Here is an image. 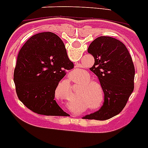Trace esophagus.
Returning a JSON list of instances; mask_svg holds the SVG:
<instances>
[{"instance_id": "esophagus-1", "label": "esophagus", "mask_w": 148, "mask_h": 148, "mask_svg": "<svg viewBox=\"0 0 148 148\" xmlns=\"http://www.w3.org/2000/svg\"><path fill=\"white\" fill-rule=\"evenodd\" d=\"M75 116V115H74V114H73V116Z\"/></svg>"}]
</instances>
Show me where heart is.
<instances>
[{
  "label": "heart",
  "instance_id": "1",
  "mask_svg": "<svg viewBox=\"0 0 148 148\" xmlns=\"http://www.w3.org/2000/svg\"><path fill=\"white\" fill-rule=\"evenodd\" d=\"M89 74H86V82L79 86L77 93V99L72 100L74 108H77V111L86 110L90 106V110H98L102 107L104 102V92L101 84L98 81L90 79ZM63 82L69 85V81L66 79Z\"/></svg>",
  "mask_w": 148,
  "mask_h": 148
}]
</instances>
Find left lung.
<instances>
[{
    "label": "left lung",
    "instance_id": "1",
    "mask_svg": "<svg viewBox=\"0 0 148 148\" xmlns=\"http://www.w3.org/2000/svg\"><path fill=\"white\" fill-rule=\"evenodd\" d=\"M94 58L90 69L98 77L104 92L102 107L82 118L106 120L119 114L126 106L134 88L135 69L128 50L121 41L101 36L88 46Z\"/></svg>",
    "mask_w": 148,
    "mask_h": 148
}]
</instances>
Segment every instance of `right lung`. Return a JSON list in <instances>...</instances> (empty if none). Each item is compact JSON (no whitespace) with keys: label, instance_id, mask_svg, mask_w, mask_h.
Returning <instances> with one entry per match:
<instances>
[{"label":"right lung","instance_id":"right-lung-1","mask_svg":"<svg viewBox=\"0 0 148 148\" xmlns=\"http://www.w3.org/2000/svg\"><path fill=\"white\" fill-rule=\"evenodd\" d=\"M74 64L57 34L41 32L29 38L20 50L14 71L16 93L25 106L46 116L69 114L54 99L59 82Z\"/></svg>","mask_w":148,"mask_h":148}]
</instances>
